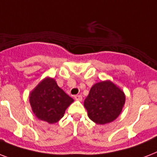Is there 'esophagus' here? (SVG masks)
<instances>
[{"instance_id":"34e87169","label":"esophagus","mask_w":157,"mask_h":157,"mask_svg":"<svg viewBox=\"0 0 157 157\" xmlns=\"http://www.w3.org/2000/svg\"><path fill=\"white\" fill-rule=\"evenodd\" d=\"M74 98H75V99H76V101H81V100H82V96L80 95V94H78V95H76L75 97H74Z\"/></svg>"}]
</instances>
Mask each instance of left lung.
Listing matches in <instances>:
<instances>
[{
  "mask_svg": "<svg viewBox=\"0 0 157 157\" xmlns=\"http://www.w3.org/2000/svg\"><path fill=\"white\" fill-rule=\"evenodd\" d=\"M125 94L110 80L95 83L91 87L84 106L91 121L98 124L111 123L121 114Z\"/></svg>",
  "mask_w": 157,
  "mask_h": 157,
  "instance_id": "1",
  "label": "left lung"
}]
</instances>
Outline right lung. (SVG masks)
<instances>
[{"label":"right lung","mask_w":157,"mask_h":157,"mask_svg":"<svg viewBox=\"0 0 157 157\" xmlns=\"http://www.w3.org/2000/svg\"><path fill=\"white\" fill-rule=\"evenodd\" d=\"M73 101L50 76L43 79L29 94L33 113L38 119L49 124L59 121Z\"/></svg>","instance_id":"right-lung-1"}]
</instances>
